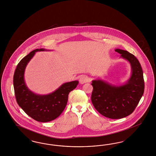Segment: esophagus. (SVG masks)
I'll use <instances>...</instances> for the list:
<instances>
[{
	"label": "esophagus",
	"mask_w": 156,
	"mask_h": 156,
	"mask_svg": "<svg viewBox=\"0 0 156 156\" xmlns=\"http://www.w3.org/2000/svg\"><path fill=\"white\" fill-rule=\"evenodd\" d=\"M80 82L81 84H83L85 83H87L88 81H89V78L87 77V75H82L80 78Z\"/></svg>",
	"instance_id": "esophagus-1"
}]
</instances>
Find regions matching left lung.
<instances>
[{"instance_id":"1","label":"left lung","mask_w":156,"mask_h":156,"mask_svg":"<svg viewBox=\"0 0 156 156\" xmlns=\"http://www.w3.org/2000/svg\"><path fill=\"white\" fill-rule=\"evenodd\" d=\"M115 51L130 63L132 73L124 84L114 85L101 80L92 81L91 100L96 110L103 116L119 119L132 114L144 94V73L136 57L128 51L116 49Z\"/></svg>"}]
</instances>
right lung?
I'll return each instance as SVG.
<instances>
[{
    "label": "right lung",
    "mask_w": 156,
    "mask_h": 156,
    "mask_svg": "<svg viewBox=\"0 0 156 156\" xmlns=\"http://www.w3.org/2000/svg\"><path fill=\"white\" fill-rule=\"evenodd\" d=\"M47 50H49L37 49L25 56L18 64L13 76L14 93L19 106L32 119L41 122L54 120L62 113L67 105L69 93L79 82L64 83L48 94H38L30 90L24 80L25 68L37 51Z\"/></svg>",
    "instance_id": "right-lung-1"
}]
</instances>
